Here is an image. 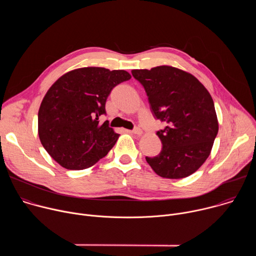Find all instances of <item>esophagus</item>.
Instances as JSON below:
<instances>
[{"label": "esophagus", "mask_w": 256, "mask_h": 256, "mask_svg": "<svg viewBox=\"0 0 256 256\" xmlns=\"http://www.w3.org/2000/svg\"><path fill=\"white\" fill-rule=\"evenodd\" d=\"M130 132H132V134H138V136H140V134H142V130L140 128H134Z\"/></svg>", "instance_id": "esophagus-1"}]
</instances>
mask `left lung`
I'll list each match as a JSON object with an SVG mask.
<instances>
[{"mask_svg": "<svg viewBox=\"0 0 256 256\" xmlns=\"http://www.w3.org/2000/svg\"><path fill=\"white\" fill-rule=\"evenodd\" d=\"M147 93L153 116L166 124L157 132L163 148L146 157L161 177L180 179L194 173L210 154L218 130L212 98L192 74L170 66L132 70Z\"/></svg>", "mask_w": 256, "mask_h": 256, "instance_id": "8db88e82", "label": "left lung"}]
</instances>
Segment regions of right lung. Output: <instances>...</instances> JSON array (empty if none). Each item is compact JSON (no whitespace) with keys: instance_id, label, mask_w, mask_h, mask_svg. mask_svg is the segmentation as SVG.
Wrapping results in <instances>:
<instances>
[{"instance_id":"obj_1","label":"right lung","mask_w":256,"mask_h":256,"mask_svg":"<svg viewBox=\"0 0 256 256\" xmlns=\"http://www.w3.org/2000/svg\"><path fill=\"white\" fill-rule=\"evenodd\" d=\"M130 78L124 70L87 66L66 72L48 89L38 110V136L62 167L89 168L112 149L120 134L99 118L112 90Z\"/></svg>"}]
</instances>
